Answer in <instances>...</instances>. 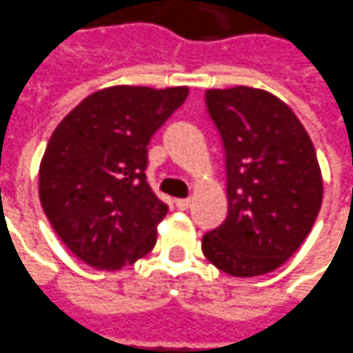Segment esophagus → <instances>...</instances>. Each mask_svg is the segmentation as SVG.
<instances>
[{"label": "esophagus", "instance_id": "esophagus-1", "mask_svg": "<svg viewBox=\"0 0 353 353\" xmlns=\"http://www.w3.org/2000/svg\"><path fill=\"white\" fill-rule=\"evenodd\" d=\"M174 205L184 212V210H188V208L192 205V200H190V198H181V200H174Z\"/></svg>", "mask_w": 353, "mask_h": 353}]
</instances>
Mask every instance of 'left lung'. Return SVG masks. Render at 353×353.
I'll return each mask as SVG.
<instances>
[{
    "mask_svg": "<svg viewBox=\"0 0 353 353\" xmlns=\"http://www.w3.org/2000/svg\"><path fill=\"white\" fill-rule=\"evenodd\" d=\"M205 108L225 151V221L202 239L215 268L237 278L281 266L309 235L323 202L313 141L272 93L205 91Z\"/></svg>",
    "mask_w": 353,
    "mask_h": 353,
    "instance_id": "1",
    "label": "left lung"
}]
</instances>
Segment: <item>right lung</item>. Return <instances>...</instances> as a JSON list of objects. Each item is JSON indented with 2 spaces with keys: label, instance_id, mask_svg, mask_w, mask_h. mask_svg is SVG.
I'll return each instance as SVG.
<instances>
[{
  "label": "right lung",
  "instance_id": "1",
  "mask_svg": "<svg viewBox=\"0 0 353 353\" xmlns=\"http://www.w3.org/2000/svg\"><path fill=\"white\" fill-rule=\"evenodd\" d=\"M186 97L188 87H110L54 130L40 163V204L89 266L120 270L155 247L167 204L145 181L148 143Z\"/></svg>",
  "mask_w": 353,
  "mask_h": 353
}]
</instances>
